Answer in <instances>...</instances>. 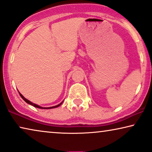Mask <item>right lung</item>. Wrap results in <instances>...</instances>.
Returning <instances> with one entry per match:
<instances>
[{"label":"right lung","instance_id":"add662e5","mask_svg":"<svg viewBox=\"0 0 152 152\" xmlns=\"http://www.w3.org/2000/svg\"><path fill=\"white\" fill-rule=\"evenodd\" d=\"M19 93V92H18ZM19 94H20V97L23 98V100H25V102H27V103H28V104H31V105H32V106H34V107H37V108H39V109H53V108H56V107H59L60 105H61V104L63 103V102H61V103H60L59 104H58V105H56V106H54V107H40V106H38V104H34V103H33V102H30L29 101V100H28L27 99H26V98H25L24 96H23L21 94H20L19 93Z\"/></svg>","mask_w":152,"mask_h":152}]
</instances>
